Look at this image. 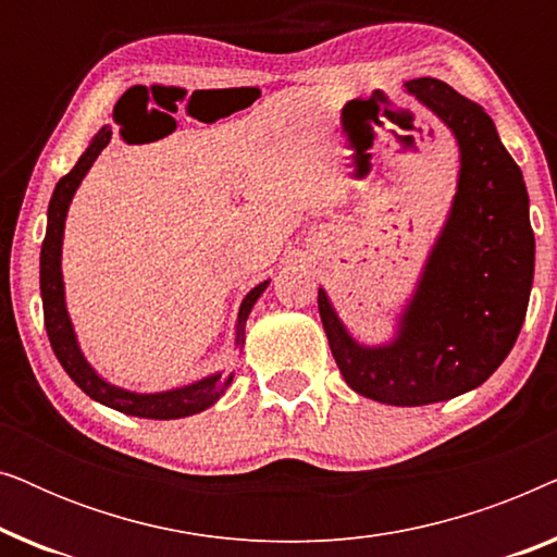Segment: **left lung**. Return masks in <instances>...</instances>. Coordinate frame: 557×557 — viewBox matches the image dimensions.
<instances>
[{"label": "left lung", "instance_id": "1", "mask_svg": "<svg viewBox=\"0 0 557 557\" xmlns=\"http://www.w3.org/2000/svg\"><path fill=\"white\" fill-rule=\"evenodd\" d=\"M461 151L451 215L391 345L349 337L319 288V317L345 383L385 406H431L474 391L505 362L528 314L535 235L520 166L482 106L438 78L406 83Z\"/></svg>", "mask_w": 557, "mask_h": 557}]
</instances>
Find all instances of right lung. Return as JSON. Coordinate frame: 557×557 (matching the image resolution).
<instances>
[{"instance_id":"obj_1","label":"right lung","mask_w":557,"mask_h":557,"mask_svg":"<svg viewBox=\"0 0 557 557\" xmlns=\"http://www.w3.org/2000/svg\"><path fill=\"white\" fill-rule=\"evenodd\" d=\"M111 141V128L103 126L101 132L94 136L90 147L83 151V157L75 162V166L65 177H60L55 185V193L50 197L48 208V231H45L42 250H40V292H42V314H45V330H48V339L55 357L63 364V370L71 375L75 385L90 398L103 403L113 410H121L126 416L136 418H154V421H172V418H185L200 410L210 408L220 395L227 391L233 383V375H210L205 380H197L193 385L177 387V391L166 393H128L124 387H116L106 383L96 370L90 368L83 357L78 342H75V332L71 319H67L65 309V292H63V271H60V250H63V231H65V215L67 205H71L75 189H78L81 180L86 177L90 164L101 154L106 144ZM269 281L250 288V294L243 299L238 311V324H235V345L246 342V319L258 301V296L265 292Z\"/></svg>"}]
</instances>
